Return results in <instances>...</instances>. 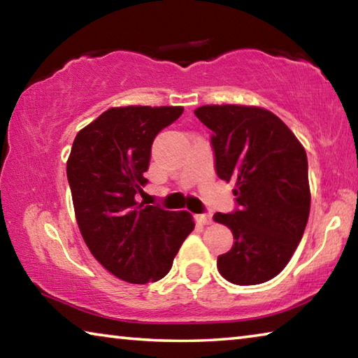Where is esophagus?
<instances>
[{
    "instance_id": "34e87169",
    "label": "esophagus",
    "mask_w": 358,
    "mask_h": 358,
    "mask_svg": "<svg viewBox=\"0 0 358 358\" xmlns=\"http://www.w3.org/2000/svg\"><path fill=\"white\" fill-rule=\"evenodd\" d=\"M196 221L203 224V226H207V224H211V221H213V220H211V215L203 213V215H197L196 216Z\"/></svg>"
}]
</instances>
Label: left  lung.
<instances>
[{
    "instance_id": "1",
    "label": "left lung",
    "mask_w": 358,
    "mask_h": 358,
    "mask_svg": "<svg viewBox=\"0 0 358 358\" xmlns=\"http://www.w3.org/2000/svg\"><path fill=\"white\" fill-rule=\"evenodd\" d=\"M194 113L213 132L216 173L234 181L238 205L232 213L213 216L235 240L217 256V270L238 286L268 281L292 257L310 216L306 151L265 108L203 106Z\"/></svg>"
}]
</instances>
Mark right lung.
<instances>
[{
	"label": "right lung",
	"instance_id": "1",
	"mask_svg": "<svg viewBox=\"0 0 358 358\" xmlns=\"http://www.w3.org/2000/svg\"><path fill=\"white\" fill-rule=\"evenodd\" d=\"M183 107H113L74 138L68 181L80 234L94 259L132 284L164 278L192 232L187 211L136 201L148 183L151 145Z\"/></svg>",
	"mask_w": 358,
	"mask_h": 358
}]
</instances>
